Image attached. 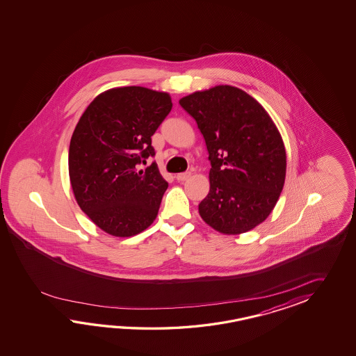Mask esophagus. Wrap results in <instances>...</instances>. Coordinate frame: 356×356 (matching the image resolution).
Listing matches in <instances>:
<instances>
[{
    "mask_svg": "<svg viewBox=\"0 0 356 356\" xmlns=\"http://www.w3.org/2000/svg\"><path fill=\"white\" fill-rule=\"evenodd\" d=\"M189 177H191V173L186 172V173H179V175H175V179L178 181H187Z\"/></svg>",
    "mask_w": 356,
    "mask_h": 356,
    "instance_id": "esophagus-1",
    "label": "esophagus"
}]
</instances>
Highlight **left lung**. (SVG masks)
Instances as JSON below:
<instances>
[{"label":"left lung","mask_w":356,"mask_h":356,"mask_svg":"<svg viewBox=\"0 0 356 356\" xmlns=\"http://www.w3.org/2000/svg\"><path fill=\"white\" fill-rule=\"evenodd\" d=\"M204 135L210 192L198 204L206 224L241 234L271 213L286 175L280 132L265 108L245 91L219 85L179 100Z\"/></svg>","instance_id":"8db88e82"}]
</instances>
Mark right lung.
I'll return each mask as SVG.
<instances>
[{
    "label": "right lung",
    "mask_w": 356,
    "mask_h": 356,
    "mask_svg": "<svg viewBox=\"0 0 356 356\" xmlns=\"http://www.w3.org/2000/svg\"><path fill=\"white\" fill-rule=\"evenodd\" d=\"M167 92L141 86L104 91L86 108L71 137L68 173L76 201L91 221L114 236L150 227L168 181L155 161L152 136L172 111Z\"/></svg>",
    "instance_id": "right-lung-1"
}]
</instances>
